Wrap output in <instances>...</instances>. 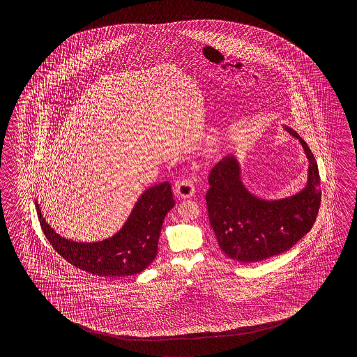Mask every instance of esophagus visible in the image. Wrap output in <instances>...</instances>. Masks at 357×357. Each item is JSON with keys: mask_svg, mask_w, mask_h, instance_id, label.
<instances>
[{"mask_svg": "<svg viewBox=\"0 0 357 357\" xmlns=\"http://www.w3.org/2000/svg\"><path fill=\"white\" fill-rule=\"evenodd\" d=\"M194 192H195V185L191 178H182L180 181L176 182V197L180 199H188L192 197Z\"/></svg>", "mask_w": 357, "mask_h": 357, "instance_id": "1", "label": "esophagus"}]
</instances>
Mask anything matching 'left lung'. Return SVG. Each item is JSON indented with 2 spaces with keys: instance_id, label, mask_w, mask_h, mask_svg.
Listing matches in <instances>:
<instances>
[{
  "instance_id": "left-lung-1",
  "label": "left lung",
  "mask_w": 357,
  "mask_h": 357,
  "mask_svg": "<svg viewBox=\"0 0 357 357\" xmlns=\"http://www.w3.org/2000/svg\"><path fill=\"white\" fill-rule=\"evenodd\" d=\"M309 160L307 183L296 195L264 200L251 194L241 180L235 155L220 160L209 174L205 200L214 235L228 258L255 263L289 250L310 231L318 215L321 191L318 165L310 148L295 130Z\"/></svg>"
}]
</instances>
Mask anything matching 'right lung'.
I'll return each mask as SVG.
<instances>
[{
    "mask_svg": "<svg viewBox=\"0 0 357 357\" xmlns=\"http://www.w3.org/2000/svg\"><path fill=\"white\" fill-rule=\"evenodd\" d=\"M175 205L171 185L160 182L145 190L121 229L103 241L76 243L54 232L43 218L39 223L54 250L70 264L100 277H128L151 266L158 251L163 220Z\"/></svg>",
    "mask_w": 357,
    "mask_h": 357,
    "instance_id": "right-lung-1",
    "label": "right lung"
}]
</instances>
